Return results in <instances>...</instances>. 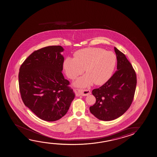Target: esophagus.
Segmentation results:
<instances>
[{
	"label": "esophagus",
	"mask_w": 157,
	"mask_h": 157,
	"mask_svg": "<svg viewBox=\"0 0 157 157\" xmlns=\"http://www.w3.org/2000/svg\"><path fill=\"white\" fill-rule=\"evenodd\" d=\"M80 94L83 96H88L89 94H91V91L90 90H79Z\"/></svg>",
	"instance_id": "34e87169"
}]
</instances>
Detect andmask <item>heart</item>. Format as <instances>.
Returning a JSON list of instances; mask_svg holds the SVG:
<instances>
[{
  "instance_id": "obj_1",
  "label": "heart",
  "mask_w": 157,
  "mask_h": 157,
  "mask_svg": "<svg viewBox=\"0 0 157 157\" xmlns=\"http://www.w3.org/2000/svg\"><path fill=\"white\" fill-rule=\"evenodd\" d=\"M116 56L111 51L100 48H88L77 51L74 58L68 57L63 62V68L68 77L75 79L84 72L86 75L78 78L75 86L86 87L101 85L111 77L116 66Z\"/></svg>"
}]
</instances>
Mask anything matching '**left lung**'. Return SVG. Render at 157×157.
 I'll list each match as a JSON object with an SVG mask.
<instances>
[{
    "instance_id": "1",
    "label": "left lung",
    "mask_w": 157,
    "mask_h": 157,
    "mask_svg": "<svg viewBox=\"0 0 157 157\" xmlns=\"http://www.w3.org/2000/svg\"><path fill=\"white\" fill-rule=\"evenodd\" d=\"M117 71L101 86L92 93L96 101L90 111L102 121H111L122 116L133 101L136 86V75L125 55L114 47Z\"/></svg>"
}]
</instances>
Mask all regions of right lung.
Returning a JSON list of instances; mask_svg holds the SVG:
<instances>
[{"label":"right lung","instance_id":"right-lung-1","mask_svg":"<svg viewBox=\"0 0 157 157\" xmlns=\"http://www.w3.org/2000/svg\"><path fill=\"white\" fill-rule=\"evenodd\" d=\"M60 46L34 52L19 68V91L25 106L46 121L65 115L75 94L62 73L64 58Z\"/></svg>","mask_w":157,"mask_h":157}]
</instances>
